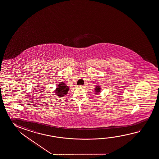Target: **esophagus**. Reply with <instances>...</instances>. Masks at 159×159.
<instances>
[{"instance_id":"obj_1","label":"esophagus","mask_w":159,"mask_h":159,"mask_svg":"<svg viewBox=\"0 0 159 159\" xmlns=\"http://www.w3.org/2000/svg\"><path fill=\"white\" fill-rule=\"evenodd\" d=\"M84 87H85V86H81V85L78 86V87H79V88H84Z\"/></svg>"}]
</instances>
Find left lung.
Returning <instances> with one entry per match:
<instances>
[{
  "instance_id": "left-lung-1",
  "label": "left lung",
  "mask_w": 159,
  "mask_h": 159,
  "mask_svg": "<svg viewBox=\"0 0 159 159\" xmlns=\"http://www.w3.org/2000/svg\"><path fill=\"white\" fill-rule=\"evenodd\" d=\"M101 88H100V86H96V88H95V89H94V91L96 92V93H99L101 92Z\"/></svg>"
}]
</instances>
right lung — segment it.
Instances as JSON below:
<instances>
[{"label":"right lung","instance_id":"obj_1","mask_svg":"<svg viewBox=\"0 0 159 159\" xmlns=\"http://www.w3.org/2000/svg\"><path fill=\"white\" fill-rule=\"evenodd\" d=\"M69 89L70 88L68 86H67L65 83L60 82L57 87L55 91V93L58 97H63L67 94Z\"/></svg>","mask_w":159,"mask_h":159}]
</instances>
